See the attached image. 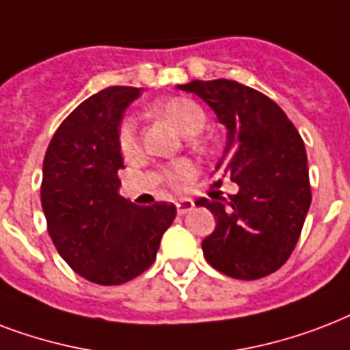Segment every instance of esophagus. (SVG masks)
Returning <instances> with one entry per match:
<instances>
[{
  "label": "esophagus",
  "instance_id": "esophagus-1",
  "mask_svg": "<svg viewBox=\"0 0 350 350\" xmlns=\"http://www.w3.org/2000/svg\"><path fill=\"white\" fill-rule=\"evenodd\" d=\"M195 208V202L191 199H183L177 202V213L178 215H184V213L191 212Z\"/></svg>",
  "mask_w": 350,
  "mask_h": 350
}]
</instances>
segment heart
Listing matches in <instances>:
<instances>
[{"label":"heart","instance_id":"obj_1","mask_svg":"<svg viewBox=\"0 0 350 350\" xmlns=\"http://www.w3.org/2000/svg\"><path fill=\"white\" fill-rule=\"evenodd\" d=\"M151 111L155 115L166 118L167 122H172L173 126L177 127L178 131H183L184 135H193L204 126V111L200 109L199 104H195L193 100L189 98H166L157 102ZM118 148H120L122 155L131 157L138 151V135H137V122L133 118H124L118 127ZM193 166L188 161H175L173 164L162 172V177L167 184H172L175 188L183 186L184 183H188L189 178L193 177Z\"/></svg>","mask_w":350,"mask_h":350}]
</instances>
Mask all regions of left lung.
Segmentation results:
<instances>
[{"label":"left lung","mask_w":350,"mask_h":350,"mask_svg":"<svg viewBox=\"0 0 350 350\" xmlns=\"http://www.w3.org/2000/svg\"><path fill=\"white\" fill-rule=\"evenodd\" d=\"M178 89L204 100L226 127L215 172L239 186L228 200L195 202L217 223L202 241L206 261L230 278H265L291 257L312 200L301 137L273 100L239 82L193 80Z\"/></svg>","instance_id":"8db88e82"}]
</instances>
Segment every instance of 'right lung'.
<instances>
[{"mask_svg": "<svg viewBox=\"0 0 350 350\" xmlns=\"http://www.w3.org/2000/svg\"><path fill=\"white\" fill-rule=\"evenodd\" d=\"M138 88L102 89L56 129L43 159L42 206L64 261L96 285H122L153 265L177 210L137 206L118 193L122 115Z\"/></svg>", "mask_w": 350, "mask_h": 350, "instance_id": "add662e5", "label": "right lung"}]
</instances>
